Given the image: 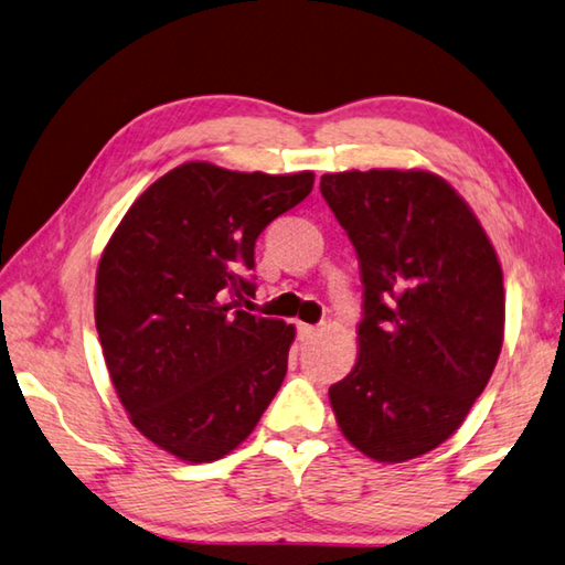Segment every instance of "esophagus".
<instances>
[{
  "mask_svg": "<svg viewBox=\"0 0 565 565\" xmlns=\"http://www.w3.org/2000/svg\"><path fill=\"white\" fill-rule=\"evenodd\" d=\"M318 333L316 326H309V323H299V338L301 341H311V338Z\"/></svg>",
  "mask_w": 565,
  "mask_h": 565,
  "instance_id": "obj_1",
  "label": "esophagus"
}]
</instances>
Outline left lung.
<instances>
[{
  "label": "left lung",
  "mask_w": 565,
  "mask_h": 565,
  "mask_svg": "<svg viewBox=\"0 0 565 565\" xmlns=\"http://www.w3.org/2000/svg\"><path fill=\"white\" fill-rule=\"evenodd\" d=\"M321 194L353 242L363 281L358 361L331 385L343 437L407 461L452 437L504 343V274L459 192L429 170H348Z\"/></svg>",
  "instance_id": "8db88e82"
}]
</instances>
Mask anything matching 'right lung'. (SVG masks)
I'll return each mask as SVG.
<instances>
[{
    "mask_svg": "<svg viewBox=\"0 0 565 565\" xmlns=\"http://www.w3.org/2000/svg\"><path fill=\"white\" fill-rule=\"evenodd\" d=\"M313 172L184 162L132 202L96 271V331L130 423L182 461L237 449L281 387L296 328L242 311L254 244Z\"/></svg>",
    "mask_w": 565,
    "mask_h": 565,
    "instance_id": "add662e5",
    "label": "right lung"
}]
</instances>
